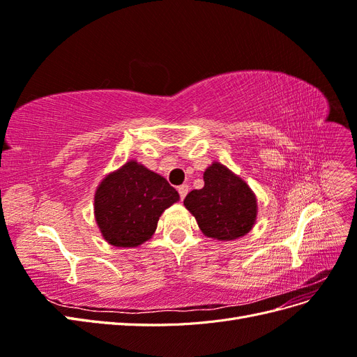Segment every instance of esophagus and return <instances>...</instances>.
Wrapping results in <instances>:
<instances>
[{
	"mask_svg": "<svg viewBox=\"0 0 357 357\" xmlns=\"http://www.w3.org/2000/svg\"><path fill=\"white\" fill-rule=\"evenodd\" d=\"M177 190H178V195H180V198H181V199H185V197L188 195V192H189V186H188V185H181V186H178V188H177Z\"/></svg>",
	"mask_w": 357,
	"mask_h": 357,
	"instance_id": "34e87169",
	"label": "esophagus"
}]
</instances>
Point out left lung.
Returning a JSON list of instances; mask_svg holds the SVG:
<instances>
[{
  "label": "left lung",
  "instance_id": "obj_1",
  "mask_svg": "<svg viewBox=\"0 0 357 357\" xmlns=\"http://www.w3.org/2000/svg\"><path fill=\"white\" fill-rule=\"evenodd\" d=\"M183 202L195 215L202 234L220 241L250 232L257 215L253 190L219 162L205 169L204 188L189 192Z\"/></svg>",
  "mask_w": 357,
  "mask_h": 357
}]
</instances>
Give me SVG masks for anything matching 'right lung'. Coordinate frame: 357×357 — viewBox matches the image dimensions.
Here are the masks:
<instances>
[{
  "label": "right lung",
  "mask_w": 357,
  "mask_h": 357,
  "mask_svg": "<svg viewBox=\"0 0 357 357\" xmlns=\"http://www.w3.org/2000/svg\"><path fill=\"white\" fill-rule=\"evenodd\" d=\"M178 198V192L164 177L129 160L100 183L95 192V219L107 243L137 247L152 238L160 214Z\"/></svg>",
  "instance_id": "right-lung-1"
}]
</instances>
